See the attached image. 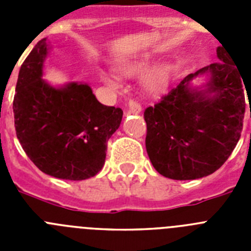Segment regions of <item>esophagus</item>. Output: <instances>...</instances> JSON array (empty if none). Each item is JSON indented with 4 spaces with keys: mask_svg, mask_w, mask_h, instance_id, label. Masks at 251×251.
<instances>
[{
    "mask_svg": "<svg viewBox=\"0 0 251 251\" xmlns=\"http://www.w3.org/2000/svg\"><path fill=\"white\" fill-rule=\"evenodd\" d=\"M141 110H142V106H141V104L138 103V101L129 100V103H128V106H127V112L128 113L138 114V113H141Z\"/></svg>",
    "mask_w": 251,
    "mask_h": 251,
    "instance_id": "obj_1",
    "label": "esophagus"
}]
</instances>
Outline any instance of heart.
<instances>
[{
	"mask_svg": "<svg viewBox=\"0 0 251 251\" xmlns=\"http://www.w3.org/2000/svg\"><path fill=\"white\" fill-rule=\"evenodd\" d=\"M147 68V63L146 61H142V60H134V61H126V63L122 64L119 66V70H121L122 74L130 76V75H137L139 73H142L143 70H146ZM101 79H103L104 83L109 84V85L115 86L117 85V77H114L113 75L109 74H101ZM166 84V74L163 70H156V72L151 73L150 75L146 79V85L150 90L152 92H158L161 90Z\"/></svg>",
	"mask_w": 251,
	"mask_h": 251,
	"instance_id": "1",
	"label": "heart"
}]
</instances>
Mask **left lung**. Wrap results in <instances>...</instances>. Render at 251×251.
Listing matches in <instances>:
<instances>
[{
    "mask_svg": "<svg viewBox=\"0 0 251 251\" xmlns=\"http://www.w3.org/2000/svg\"><path fill=\"white\" fill-rule=\"evenodd\" d=\"M220 61L190 74L145 110L146 150L162 176L196 179L219 170L238 145L245 114L241 73L230 52L217 48ZM212 74L205 91L191 90L197 75ZM210 92L214 95L210 97Z\"/></svg>",
    "mask_w": 251,
    "mask_h": 251,
    "instance_id": "1",
    "label": "left lung"
}]
</instances>
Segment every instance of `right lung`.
<instances>
[{
	"label": "right lung",
	"instance_id": "add662e5",
	"mask_svg": "<svg viewBox=\"0 0 251 251\" xmlns=\"http://www.w3.org/2000/svg\"><path fill=\"white\" fill-rule=\"evenodd\" d=\"M46 54L43 39L20 69L13 98L17 139L44 174L90 178L103 168L106 143L121 126L123 110L99 103L86 84L49 85L41 79Z\"/></svg>",
	"mask_w": 251,
	"mask_h": 251
}]
</instances>
